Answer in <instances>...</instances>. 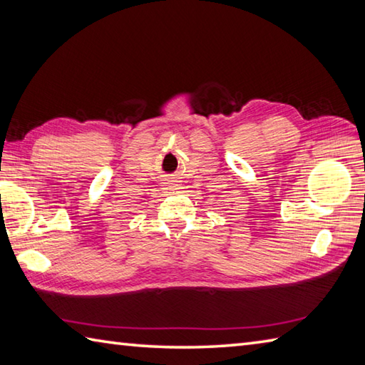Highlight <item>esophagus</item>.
<instances>
[{
    "label": "esophagus",
    "mask_w": 365,
    "mask_h": 365,
    "mask_svg": "<svg viewBox=\"0 0 365 365\" xmlns=\"http://www.w3.org/2000/svg\"><path fill=\"white\" fill-rule=\"evenodd\" d=\"M182 188H183L182 183L177 177H170L165 182V190L169 191V192H180Z\"/></svg>",
    "instance_id": "1"
}]
</instances>
